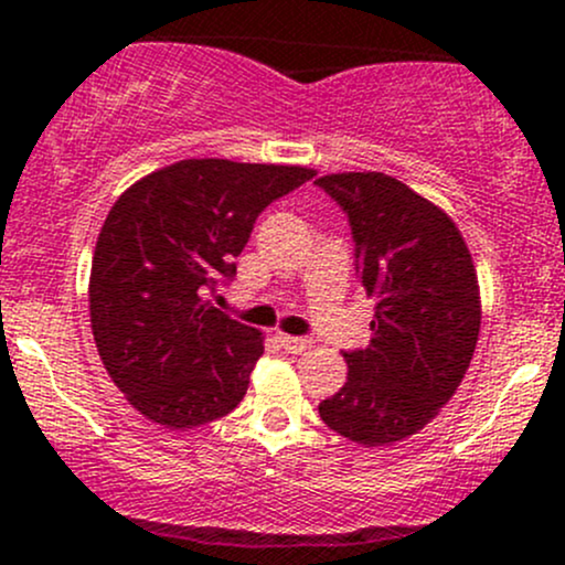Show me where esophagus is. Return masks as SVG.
I'll list each match as a JSON object with an SVG mask.
<instances>
[{
	"mask_svg": "<svg viewBox=\"0 0 565 565\" xmlns=\"http://www.w3.org/2000/svg\"><path fill=\"white\" fill-rule=\"evenodd\" d=\"M278 344H281L284 350H287V352H295V355H298V352H306V350H309L311 341H309V339H300V335L278 333Z\"/></svg>",
	"mask_w": 565,
	"mask_h": 565,
	"instance_id": "1",
	"label": "esophagus"
}]
</instances>
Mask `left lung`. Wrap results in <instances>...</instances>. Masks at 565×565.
Returning <instances> with one entry per match:
<instances>
[{
  "instance_id": "1",
  "label": "left lung",
  "mask_w": 565,
  "mask_h": 565,
  "mask_svg": "<svg viewBox=\"0 0 565 565\" xmlns=\"http://www.w3.org/2000/svg\"><path fill=\"white\" fill-rule=\"evenodd\" d=\"M350 218L355 273L377 300L372 341L344 352L347 383L319 418L358 446H391L424 429L454 396L476 352L481 292L457 224L383 172L319 177Z\"/></svg>"
}]
</instances>
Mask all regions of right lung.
Returning <instances> with one entry per match:
<instances>
[{
	"label": "right lung",
	"mask_w": 565,
	"mask_h": 565,
	"mask_svg": "<svg viewBox=\"0 0 565 565\" xmlns=\"http://www.w3.org/2000/svg\"><path fill=\"white\" fill-rule=\"evenodd\" d=\"M315 169L188 158L108 210L89 273V322L108 377L152 424L193 429L248 391L262 333L207 298L237 273L256 218Z\"/></svg>",
	"instance_id": "obj_1"
}]
</instances>
